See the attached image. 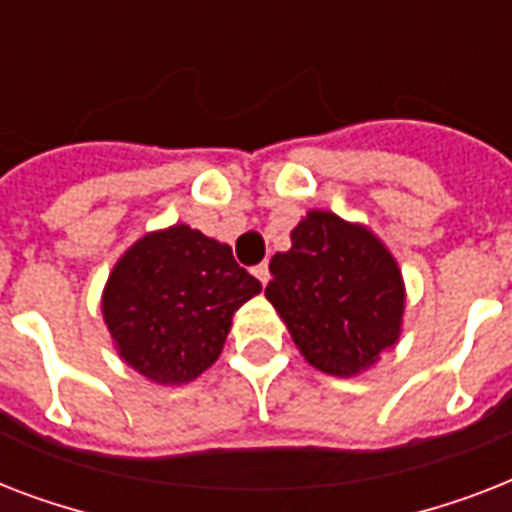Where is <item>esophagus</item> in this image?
Here are the masks:
<instances>
[{
	"mask_svg": "<svg viewBox=\"0 0 512 512\" xmlns=\"http://www.w3.org/2000/svg\"><path fill=\"white\" fill-rule=\"evenodd\" d=\"M252 273H255V279L260 281V284H268V279H271V273H268V265L265 263H260V265H255V268H252Z\"/></svg>",
	"mask_w": 512,
	"mask_h": 512,
	"instance_id": "1",
	"label": "esophagus"
}]
</instances>
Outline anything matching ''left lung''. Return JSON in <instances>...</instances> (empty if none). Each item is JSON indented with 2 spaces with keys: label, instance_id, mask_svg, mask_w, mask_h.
I'll use <instances>...</instances> for the list:
<instances>
[{
  "label": "left lung",
  "instance_id": "obj_1",
  "mask_svg": "<svg viewBox=\"0 0 512 512\" xmlns=\"http://www.w3.org/2000/svg\"><path fill=\"white\" fill-rule=\"evenodd\" d=\"M289 239L271 257L265 297L297 350L335 377L372 369L404 329L406 284L393 252L364 223L329 209H308Z\"/></svg>",
  "mask_w": 512,
  "mask_h": 512
}]
</instances>
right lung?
Returning <instances> with one entry per match:
<instances>
[{"label":"right lung","instance_id":"obj_1","mask_svg":"<svg viewBox=\"0 0 512 512\" xmlns=\"http://www.w3.org/2000/svg\"><path fill=\"white\" fill-rule=\"evenodd\" d=\"M260 289L228 244L175 223L116 260L100 311L124 364L156 385H185L220 358L233 316Z\"/></svg>","mask_w":512,"mask_h":512}]
</instances>
